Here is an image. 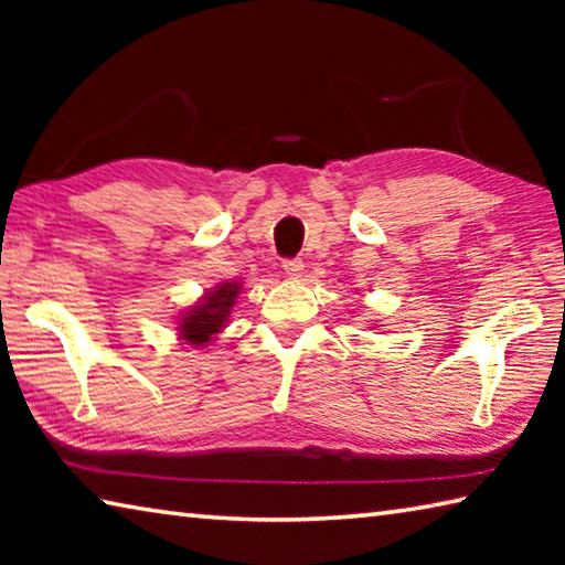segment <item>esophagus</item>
I'll use <instances>...</instances> for the list:
<instances>
[{"label":"esophagus","mask_w":565,"mask_h":565,"mask_svg":"<svg viewBox=\"0 0 565 565\" xmlns=\"http://www.w3.org/2000/svg\"><path fill=\"white\" fill-rule=\"evenodd\" d=\"M303 271V262L301 259H284V274L291 276V279H299Z\"/></svg>","instance_id":"esophagus-1"}]
</instances>
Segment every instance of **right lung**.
<instances>
[{"label":"right lung","mask_w":565,"mask_h":565,"mask_svg":"<svg viewBox=\"0 0 565 565\" xmlns=\"http://www.w3.org/2000/svg\"><path fill=\"white\" fill-rule=\"evenodd\" d=\"M236 294L238 284H222L216 286L214 291H209L202 303L191 306L184 321L179 323L181 339L196 343V347L212 341L214 333L224 329V321L228 317V311H232Z\"/></svg>","instance_id":"add662e5"}]
</instances>
